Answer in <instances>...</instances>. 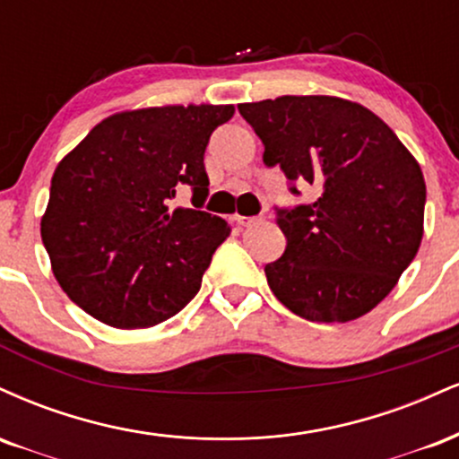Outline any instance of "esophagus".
Returning a JSON list of instances; mask_svg holds the SVG:
<instances>
[{"label": "esophagus", "instance_id": "obj_1", "mask_svg": "<svg viewBox=\"0 0 459 459\" xmlns=\"http://www.w3.org/2000/svg\"><path fill=\"white\" fill-rule=\"evenodd\" d=\"M234 219H236V223L242 225V228H249V225L257 223V221H260L257 217H242V214H236Z\"/></svg>", "mask_w": 459, "mask_h": 459}]
</instances>
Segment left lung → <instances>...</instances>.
Wrapping results in <instances>:
<instances>
[{
    "label": "left lung",
    "instance_id": "1",
    "mask_svg": "<svg viewBox=\"0 0 459 459\" xmlns=\"http://www.w3.org/2000/svg\"><path fill=\"white\" fill-rule=\"evenodd\" d=\"M238 111L262 139L266 165L317 186L314 204L277 212L288 245L264 268L273 294L311 322L365 316L421 247V165L389 124L354 100L279 96Z\"/></svg>",
    "mask_w": 459,
    "mask_h": 459
}]
</instances>
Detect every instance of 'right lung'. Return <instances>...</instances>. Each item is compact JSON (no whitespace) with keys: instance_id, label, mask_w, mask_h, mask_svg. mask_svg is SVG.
<instances>
[{"instance_id":"add662e5","label":"right lung","mask_w":459,"mask_h":459,"mask_svg":"<svg viewBox=\"0 0 459 459\" xmlns=\"http://www.w3.org/2000/svg\"><path fill=\"white\" fill-rule=\"evenodd\" d=\"M234 105L113 113L59 160L40 236L59 288L113 328H148L199 292L228 221L169 208L178 185L208 195L204 152Z\"/></svg>"}]
</instances>
